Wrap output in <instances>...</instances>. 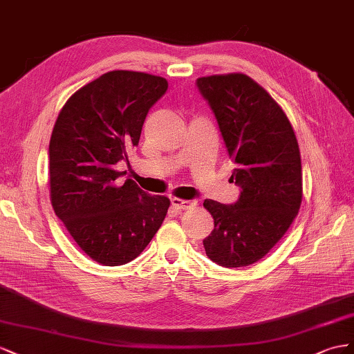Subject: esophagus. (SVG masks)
<instances>
[{"mask_svg":"<svg viewBox=\"0 0 354 354\" xmlns=\"http://www.w3.org/2000/svg\"><path fill=\"white\" fill-rule=\"evenodd\" d=\"M170 203H171V206H174L175 209H179V210H185V209H189V207H194L197 205L196 201L183 200V198H176V197L171 198Z\"/></svg>","mask_w":354,"mask_h":354,"instance_id":"1","label":"esophagus"}]
</instances>
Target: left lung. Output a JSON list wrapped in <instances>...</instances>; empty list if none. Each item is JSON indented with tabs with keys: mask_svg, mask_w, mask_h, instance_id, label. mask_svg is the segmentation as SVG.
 <instances>
[{
	"mask_svg": "<svg viewBox=\"0 0 354 354\" xmlns=\"http://www.w3.org/2000/svg\"><path fill=\"white\" fill-rule=\"evenodd\" d=\"M218 121L240 187L233 205L205 200L215 228L203 240L207 258L227 268L264 258L298 215L302 200L299 147L283 109L245 74L197 78Z\"/></svg>",
	"mask_w": 354,
	"mask_h": 354,
	"instance_id": "left-lung-1",
	"label": "left lung"
}]
</instances>
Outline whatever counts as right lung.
<instances>
[{"label":"right lung","instance_id":"add662e5","mask_svg":"<svg viewBox=\"0 0 354 354\" xmlns=\"http://www.w3.org/2000/svg\"><path fill=\"white\" fill-rule=\"evenodd\" d=\"M163 77L111 71L60 109L48 145L50 200L87 257L102 266L140 255L166 218L170 200L118 178V161L138 147L149 108L166 93Z\"/></svg>","mask_w":354,"mask_h":354}]
</instances>
